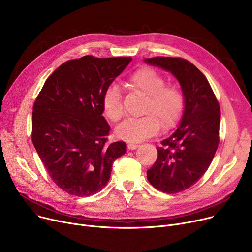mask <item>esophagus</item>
<instances>
[{
	"instance_id": "obj_1",
	"label": "esophagus",
	"mask_w": 252,
	"mask_h": 252,
	"mask_svg": "<svg viewBox=\"0 0 252 252\" xmlns=\"http://www.w3.org/2000/svg\"><path fill=\"white\" fill-rule=\"evenodd\" d=\"M139 145L138 144H134V143H128V148L129 149H136L138 148Z\"/></svg>"
}]
</instances>
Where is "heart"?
Listing matches in <instances>:
<instances>
[{"instance_id":"obj_1","label":"heart","mask_w":252,"mask_h":252,"mask_svg":"<svg viewBox=\"0 0 252 252\" xmlns=\"http://www.w3.org/2000/svg\"><path fill=\"white\" fill-rule=\"evenodd\" d=\"M127 87L146 96L143 117L129 118L116 129V135L123 140L140 142L154 136L160 130L176 127L185 111V94L176 85L166 84L164 76L151 67H140L132 72ZM102 108L106 117L113 122L124 115L122 94L116 85L109 86L102 95Z\"/></svg>"}]
</instances>
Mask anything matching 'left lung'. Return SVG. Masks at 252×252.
Wrapping results in <instances>:
<instances>
[{"instance_id": "8db88e82", "label": "left lung", "mask_w": 252, "mask_h": 252, "mask_svg": "<svg viewBox=\"0 0 252 252\" xmlns=\"http://www.w3.org/2000/svg\"><path fill=\"white\" fill-rule=\"evenodd\" d=\"M145 62L170 71L185 94L182 122L157 147L158 159L147 170V180L157 189L181 192L204 176L214 158L220 141V106L207 77L189 61L156 56Z\"/></svg>"}]
</instances>
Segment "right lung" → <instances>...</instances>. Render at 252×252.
<instances>
[{"label": "right lung", "instance_id": "add662e5", "mask_svg": "<svg viewBox=\"0 0 252 252\" xmlns=\"http://www.w3.org/2000/svg\"><path fill=\"white\" fill-rule=\"evenodd\" d=\"M131 57L86 55L57 67L33 105L31 138L53 183L69 195L89 197L109 182L112 164L126 152L108 142L102 95Z\"/></svg>", "mask_w": 252, "mask_h": 252}]
</instances>
